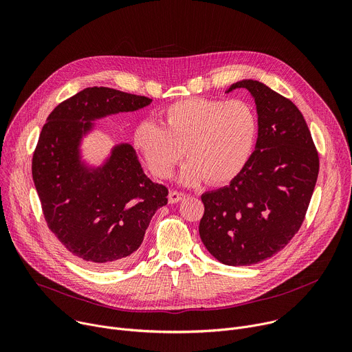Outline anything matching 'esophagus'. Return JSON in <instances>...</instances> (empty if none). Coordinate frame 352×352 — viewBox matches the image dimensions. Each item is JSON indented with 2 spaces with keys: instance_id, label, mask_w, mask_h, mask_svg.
<instances>
[{
  "instance_id": "1",
  "label": "esophagus",
  "mask_w": 352,
  "mask_h": 352,
  "mask_svg": "<svg viewBox=\"0 0 352 352\" xmlns=\"http://www.w3.org/2000/svg\"><path fill=\"white\" fill-rule=\"evenodd\" d=\"M186 196V193L184 192H178V190H170V195H168V200L170 204H177L179 202L181 199H184Z\"/></svg>"
}]
</instances>
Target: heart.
Here are the masks:
<instances>
[{"label": "heart", "mask_w": 352, "mask_h": 352, "mask_svg": "<svg viewBox=\"0 0 352 352\" xmlns=\"http://www.w3.org/2000/svg\"><path fill=\"white\" fill-rule=\"evenodd\" d=\"M157 122L139 124L133 144L162 179L171 177L184 150L181 181L188 185L235 179L252 157L259 136L258 113L241 98H184L160 110Z\"/></svg>", "instance_id": "heart-1"}]
</instances>
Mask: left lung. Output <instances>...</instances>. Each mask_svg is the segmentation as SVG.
<instances>
[{
  "label": "left lung",
  "mask_w": 352,
  "mask_h": 352,
  "mask_svg": "<svg viewBox=\"0 0 352 352\" xmlns=\"http://www.w3.org/2000/svg\"><path fill=\"white\" fill-rule=\"evenodd\" d=\"M255 98L259 136L254 155L228 186L202 195L199 235L209 252L228 266L272 258L304 223L319 174V156L298 107L262 82L245 79Z\"/></svg>",
  "instance_id": "8db88e82"
}]
</instances>
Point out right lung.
Masks as SVG:
<instances>
[{
	"instance_id": "obj_1",
	"label": "right lung",
	"mask_w": 352,
	"mask_h": 352,
	"mask_svg": "<svg viewBox=\"0 0 352 352\" xmlns=\"http://www.w3.org/2000/svg\"><path fill=\"white\" fill-rule=\"evenodd\" d=\"M152 98L110 87H86L60 103L38 136L33 182L47 227L72 255L96 269L128 263L168 189L150 181L135 148L117 144L97 168L80 160L79 144L94 120L136 111Z\"/></svg>"
}]
</instances>
